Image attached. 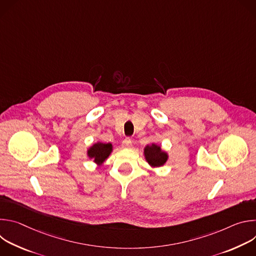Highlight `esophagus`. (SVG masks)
Returning a JSON list of instances; mask_svg holds the SVG:
<instances>
[{
    "mask_svg": "<svg viewBox=\"0 0 256 256\" xmlns=\"http://www.w3.org/2000/svg\"><path fill=\"white\" fill-rule=\"evenodd\" d=\"M132 140L130 138H124V140H122V147L124 148H126V149H130V148H132Z\"/></svg>",
    "mask_w": 256,
    "mask_h": 256,
    "instance_id": "1",
    "label": "esophagus"
}]
</instances>
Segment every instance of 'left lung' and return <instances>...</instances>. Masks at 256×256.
Listing matches in <instances>:
<instances>
[{
  "label": "left lung",
  "mask_w": 256,
  "mask_h": 256,
  "mask_svg": "<svg viewBox=\"0 0 256 256\" xmlns=\"http://www.w3.org/2000/svg\"><path fill=\"white\" fill-rule=\"evenodd\" d=\"M144 156L146 161L152 168L163 166L169 159V155L166 151L162 150L161 146L155 142L147 144L144 148Z\"/></svg>",
  "instance_id": "obj_1"
}]
</instances>
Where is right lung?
Wrapping results in <instances>:
<instances>
[{"label":"right lung","mask_w":256,"mask_h":256,"mask_svg":"<svg viewBox=\"0 0 256 256\" xmlns=\"http://www.w3.org/2000/svg\"><path fill=\"white\" fill-rule=\"evenodd\" d=\"M114 151V146L112 142H96L91 144L87 150V156L89 159L93 160V162L100 167L103 163L110 156Z\"/></svg>","instance_id":"obj_1"}]
</instances>
